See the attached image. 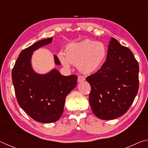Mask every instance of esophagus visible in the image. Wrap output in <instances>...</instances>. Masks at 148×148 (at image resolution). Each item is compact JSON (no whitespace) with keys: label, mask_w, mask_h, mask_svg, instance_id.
I'll use <instances>...</instances> for the list:
<instances>
[{"label":"esophagus","mask_w":148,"mask_h":148,"mask_svg":"<svg viewBox=\"0 0 148 148\" xmlns=\"http://www.w3.org/2000/svg\"><path fill=\"white\" fill-rule=\"evenodd\" d=\"M85 79H86V78H85V77L82 76H79L78 77H77V82H84Z\"/></svg>","instance_id":"esophagus-1"}]
</instances>
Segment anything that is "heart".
<instances>
[{
  "mask_svg": "<svg viewBox=\"0 0 148 148\" xmlns=\"http://www.w3.org/2000/svg\"><path fill=\"white\" fill-rule=\"evenodd\" d=\"M107 55L106 48L102 42L91 40L69 45L65 51L58 55L62 65L69 68L70 63L78 66L79 69L86 74L98 71L104 64Z\"/></svg>",
  "mask_w": 148,
  "mask_h": 148,
  "instance_id": "1",
  "label": "heart"
}]
</instances>
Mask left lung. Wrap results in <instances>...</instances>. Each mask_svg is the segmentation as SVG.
Listing matches in <instances>:
<instances>
[{
	"mask_svg": "<svg viewBox=\"0 0 148 148\" xmlns=\"http://www.w3.org/2000/svg\"><path fill=\"white\" fill-rule=\"evenodd\" d=\"M106 62L86 77L91 86L89 103L98 118L114 119L127 112L138 91V62L128 47L111 38Z\"/></svg>",
	"mask_w": 148,
	"mask_h": 148,
	"instance_id": "1",
	"label": "left lung"
}]
</instances>
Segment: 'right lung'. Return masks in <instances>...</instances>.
I'll return each mask as SVG.
<instances>
[{"label":"right lung","instance_id":"right-lung-1","mask_svg":"<svg viewBox=\"0 0 148 148\" xmlns=\"http://www.w3.org/2000/svg\"><path fill=\"white\" fill-rule=\"evenodd\" d=\"M53 38L36 42L19 55L12 72L17 101L21 108L35 121H57L63 112L65 99L77 85L76 75L62 76L56 69L46 74L35 72L31 66L32 53L51 43ZM55 63L61 64L56 56Z\"/></svg>","mask_w":148,"mask_h":148}]
</instances>
